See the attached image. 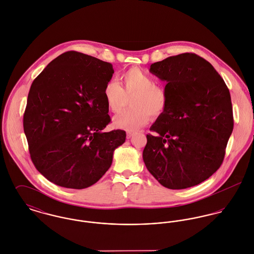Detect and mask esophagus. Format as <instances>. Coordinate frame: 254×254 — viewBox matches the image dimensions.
Listing matches in <instances>:
<instances>
[{"label": "esophagus", "mask_w": 254, "mask_h": 254, "mask_svg": "<svg viewBox=\"0 0 254 254\" xmlns=\"http://www.w3.org/2000/svg\"><path fill=\"white\" fill-rule=\"evenodd\" d=\"M133 134H134L133 132H131V131H127V139L131 138V137L133 136Z\"/></svg>", "instance_id": "esophagus-1"}]
</instances>
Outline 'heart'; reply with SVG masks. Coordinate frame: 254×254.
Instances as JSON below:
<instances>
[{"label":"heart","mask_w":254,"mask_h":254,"mask_svg":"<svg viewBox=\"0 0 254 254\" xmlns=\"http://www.w3.org/2000/svg\"><path fill=\"white\" fill-rule=\"evenodd\" d=\"M124 87L115 80H109L103 88V97L107 107L113 113L121 112L131 99L132 109L116 116L114 126L127 131H135L146 125L150 114L158 117L167 107L168 96L166 90L155 85V78L147 71L133 67L122 76Z\"/></svg>","instance_id":"heart-1"}]
</instances>
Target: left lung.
Here are the masks:
<instances>
[{"mask_svg": "<svg viewBox=\"0 0 254 254\" xmlns=\"http://www.w3.org/2000/svg\"><path fill=\"white\" fill-rule=\"evenodd\" d=\"M166 81L168 103L147 134L143 161L165 187L186 189L220 168L234 127L231 95L213 66L195 54L151 64Z\"/></svg>", "mask_w": 254, "mask_h": 254, "instance_id": "left-lung-1", "label": "left lung"}]
</instances>
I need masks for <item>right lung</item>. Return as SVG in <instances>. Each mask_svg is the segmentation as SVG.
<instances>
[{"label":"right lung","mask_w":254,"mask_h":254,"mask_svg":"<svg viewBox=\"0 0 254 254\" xmlns=\"http://www.w3.org/2000/svg\"><path fill=\"white\" fill-rule=\"evenodd\" d=\"M113 66L77 52L54 59L34 80L23 117L31 160L48 180L85 189L109 169L126 131L104 132L110 123L103 97Z\"/></svg>","instance_id":"obj_1"}]
</instances>
